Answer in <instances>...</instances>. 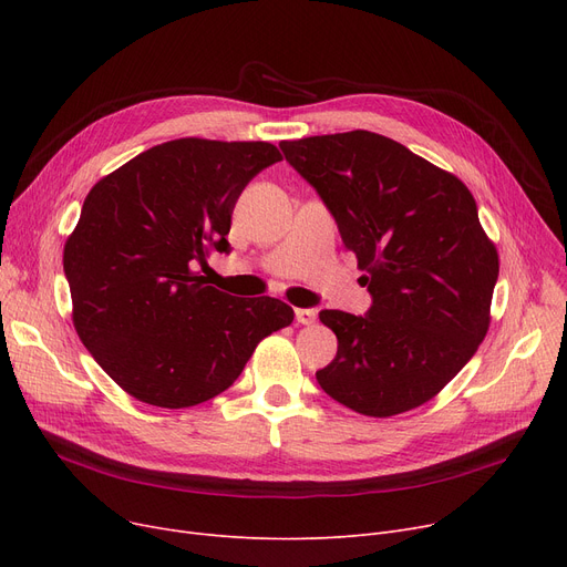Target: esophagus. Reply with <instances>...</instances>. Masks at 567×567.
Listing matches in <instances>:
<instances>
[{
    "label": "esophagus",
    "mask_w": 567,
    "mask_h": 567,
    "mask_svg": "<svg viewBox=\"0 0 567 567\" xmlns=\"http://www.w3.org/2000/svg\"><path fill=\"white\" fill-rule=\"evenodd\" d=\"M296 321L303 326H312L317 321V310L315 308H296Z\"/></svg>",
    "instance_id": "1"
}]
</instances>
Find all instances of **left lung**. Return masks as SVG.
Instances as JSON below:
<instances>
[{"instance_id": "left-lung-1", "label": "left lung", "mask_w": 567, "mask_h": 567, "mask_svg": "<svg viewBox=\"0 0 567 567\" xmlns=\"http://www.w3.org/2000/svg\"><path fill=\"white\" fill-rule=\"evenodd\" d=\"M365 271L368 315L321 310L338 336L317 381L374 419L432 400L489 329L498 252L473 195L451 172L370 131L280 142Z\"/></svg>"}]
</instances>
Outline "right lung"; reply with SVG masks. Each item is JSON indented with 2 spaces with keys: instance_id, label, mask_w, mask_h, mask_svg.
Masks as SVG:
<instances>
[{
  "instance_id": "1",
  "label": "right lung",
  "mask_w": 567,
  "mask_h": 567,
  "mask_svg": "<svg viewBox=\"0 0 567 567\" xmlns=\"http://www.w3.org/2000/svg\"><path fill=\"white\" fill-rule=\"evenodd\" d=\"M282 161L271 142L182 137L146 148L89 190L64 246L73 326L144 404L186 409L227 391L255 347L293 321L271 296L238 299L197 268L229 252L238 195Z\"/></svg>"
}]
</instances>
